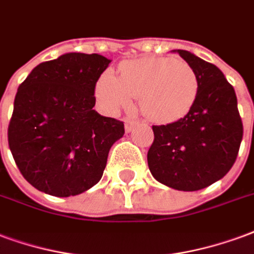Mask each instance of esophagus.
<instances>
[{"label": "esophagus", "instance_id": "esophagus-1", "mask_svg": "<svg viewBox=\"0 0 254 254\" xmlns=\"http://www.w3.org/2000/svg\"><path fill=\"white\" fill-rule=\"evenodd\" d=\"M136 123H138L136 120H131V119H127V120H126V125H125L126 132H129L131 129L134 128V126L136 125Z\"/></svg>", "mask_w": 254, "mask_h": 254}]
</instances>
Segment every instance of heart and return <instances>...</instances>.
<instances>
[{"label": "heart", "instance_id": "heart-1", "mask_svg": "<svg viewBox=\"0 0 254 254\" xmlns=\"http://www.w3.org/2000/svg\"><path fill=\"white\" fill-rule=\"evenodd\" d=\"M199 77L184 59L149 58L120 64L118 77L104 73L96 84V97L108 112L128 108L132 99L155 123H170L184 118L195 105Z\"/></svg>", "mask_w": 254, "mask_h": 254}]
</instances>
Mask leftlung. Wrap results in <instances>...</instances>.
<instances>
[{
    "instance_id": "obj_1",
    "label": "left lung",
    "mask_w": 254,
    "mask_h": 254,
    "mask_svg": "<svg viewBox=\"0 0 254 254\" xmlns=\"http://www.w3.org/2000/svg\"><path fill=\"white\" fill-rule=\"evenodd\" d=\"M177 53L195 68L199 94L184 118L153 126L147 164L161 184L177 190H199L221 180L234 165L244 127L234 88L221 70L190 51Z\"/></svg>"
}]
</instances>
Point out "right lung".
Listing matches in <instances>:
<instances>
[{"instance_id": "1", "label": "right lung", "mask_w": 254, "mask_h": 254, "mask_svg": "<svg viewBox=\"0 0 254 254\" xmlns=\"http://www.w3.org/2000/svg\"><path fill=\"white\" fill-rule=\"evenodd\" d=\"M111 61L68 53L38 64L17 89L8 127L9 149L24 179L58 197L96 186L123 122L93 109L94 88Z\"/></svg>"}]
</instances>
